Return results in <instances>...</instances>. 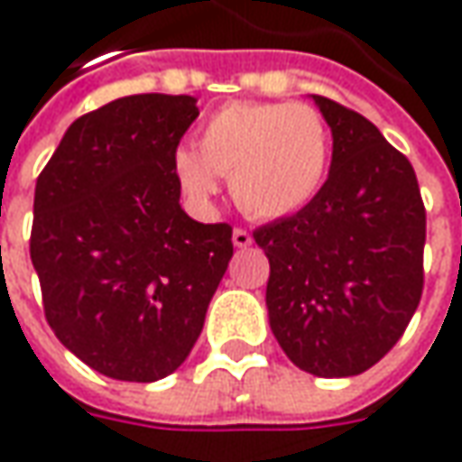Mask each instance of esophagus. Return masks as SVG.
I'll use <instances>...</instances> for the list:
<instances>
[{"label":"esophagus","mask_w":462,"mask_h":462,"mask_svg":"<svg viewBox=\"0 0 462 462\" xmlns=\"http://www.w3.org/2000/svg\"><path fill=\"white\" fill-rule=\"evenodd\" d=\"M234 244L241 246V249L249 246V244H252V234H249L246 228H234Z\"/></svg>","instance_id":"obj_1"}]
</instances>
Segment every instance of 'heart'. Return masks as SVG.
Wrapping results in <instances>:
<instances>
[{
    "instance_id": "heart-1",
    "label": "heart",
    "mask_w": 462,
    "mask_h": 462,
    "mask_svg": "<svg viewBox=\"0 0 462 462\" xmlns=\"http://www.w3.org/2000/svg\"><path fill=\"white\" fill-rule=\"evenodd\" d=\"M198 149H177L171 167L189 198L208 200L218 177L252 218H282L319 195L331 159L327 117L306 102H228L200 128Z\"/></svg>"
}]
</instances>
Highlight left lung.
Wrapping results in <instances>:
<instances>
[{"label": "left lung", "mask_w": 462, "mask_h": 462, "mask_svg": "<svg viewBox=\"0 0 462 462\" xmlns=\"http://www.w3.org/2000/svg\"><path fill=\"white\" fill-rule=\"evenodd\" d=\"M334 152L306 208L264 223L267 310L282 352L319 378L360 375L403 337L424 291L427 210L411 162L360 113L313 95Z\"/></svg>", "instance_id": "obj_1"}]
</instances>
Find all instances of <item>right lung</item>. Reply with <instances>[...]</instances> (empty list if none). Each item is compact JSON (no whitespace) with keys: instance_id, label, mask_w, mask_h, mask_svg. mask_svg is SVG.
Returning <instances> with one entry per match:
<instances>
[{"instance_id":"add662e5","label":"right lung","mask_w":462,"mask_h":462,"mask_svg":"<svg viewBox=\"0 0 462 462\" xmlns=\"http://www.w3.org/2000/svg\"><path fill=\"white\" fill-rule=\"evenodd\" d=\"M189 95H134L77 117L35 182L30 259L48 327L107 378L153 383L203 331L234 241L192 221L171 159Z\"/></svg>"}]
</instances>
